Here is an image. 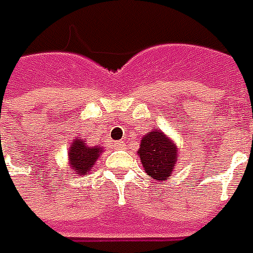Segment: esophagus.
<instances>
[{"label":"esophagus","instance_id":"obj_1","mask_svg":"<svg viewBox=\"0 0 253 253\" xmlns=\"http://www.w3.org/2000/svg\"><path fill=\"white\" fill-rule=\"evenodd\" d=\"M124 146H125L124 141H116V143H114V147H117V148H123Z\"/></svg>","mask_w":253,"mask_h":253}]
</instances>
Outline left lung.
Here are the masks:
<instances>
[{
  "label": "left lung",
  "mask_w": 253,
  "mask_h": 253,
  "mask_svg": "<svg viewBox=\"0 0 253 253\" xmlns=\"http://www.w3.org/2000/svg\"><path fill=\"white\" fill-rule=\"evenodd\" d=\"M140 162L147 174L158 181L169 178L178 158V150L162 130H150L143 136L137 151Z\"/></svg>",
  "instance_id": "left-lung-1"
}]
</instances>
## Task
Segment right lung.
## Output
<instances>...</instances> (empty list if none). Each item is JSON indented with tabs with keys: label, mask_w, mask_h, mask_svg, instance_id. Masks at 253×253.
<instances>
[{
	"label": "right lung",
	"mask_w": 253,
	"mask_h": 253,
	"mask_svg": "<svg viewBox=\"0 0 253 253\" xmlns=\"http://www.w3.org/2000/svg\"><path fill=\"white\" fill-rule=\"evenodd\" d=\"M102 152H103V148H101L99 146L89 147L84 143L83 139L76 137L69 147V152H68L69 161L68 162L75 173L80 175L88 174Z\"/></svg>",
	"instance_id": "1"
}]
</instances>
